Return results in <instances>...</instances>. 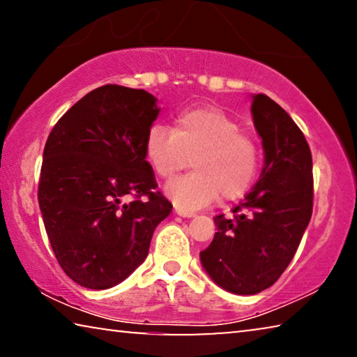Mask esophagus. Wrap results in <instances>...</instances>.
Instances as JSON below:
<instances>
[{
	"label": "esophagus",
	"mask_w": 357,
	"mask_h": 357,
	"mask_svg": "<svg viewBox=\"0 0 357 357\" xmlns=\"http://www.w3.org/2000/svg\"><path fill=\"white\" fill-rule=\"evenodd\" d=\"M174 211H176V215L183 216V218H192V216H195V211L181 208V206H176V208H174Z\"/></svg>",
	"instance_id": "esophagus-1"
}]
</instances>
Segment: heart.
I'll return each mask as SVG.
<instances>
[{"label": "heart", "mask_w": 357, "mask_h": 357, "mask_svg": "<svg viewBox=\"0 0 357 357\" xmlns=\"http://www.w3.org/2000/svg\"><path fill=\"white\" fill-rule=\"evenodd\" d=\"M192 153V173L174 178L165 194L181 208L195 210L218 195L236 199L252 185L258 172V146L241 131V125L215 107L184 110L173 128L152 125L144 139V155L155 174L173 176Z\"/></svg>", "instance_id": "heart-1"}]
</instances>
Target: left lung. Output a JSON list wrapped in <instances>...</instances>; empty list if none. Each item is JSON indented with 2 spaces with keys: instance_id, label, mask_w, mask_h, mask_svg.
<instances>
[{
  "instance_id": "8db88e82",
  "label": "left lung",
  "mask_w": 357,
  "mask_h": 357,
  "mask_svg": "<svg viewBox=\"0 0 357 357\" xmlns=\"http://www.w3.org/2000/svg\"><path fill=\"white\" fill-rule=\"evenodd\" d=\"M252 116L264 151L258 183L200 252L211 280L236 295L269 289L290 264L312 215V157L300 128L278 102L252 96Z\"/></svg>"
}]
</instances>
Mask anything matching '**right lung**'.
<instances>
[{"instance_id":"1","label":"right lung","mask_w":357,"mask_h":357,"mask_svg":"<svg viewBox=\"0 0 357 357\" xmlns=\"http://www.w3.org/2000/svg\"><path fill=\"white\" fill-rule=\"evenodd\" d=\"M158 114L144 89L105 84L72 105L47 137L38 204L52 252L78 285L105 290L125 280L172 213L144 155Z\"/></svg>"}]
</instances>
